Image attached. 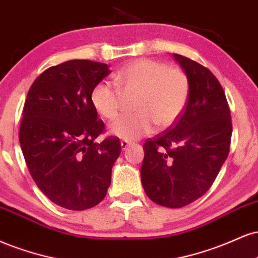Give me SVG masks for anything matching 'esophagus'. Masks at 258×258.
I'll return each instance as SVG.
<instances>
[{
	"mask_svg": "<svg viewBox=\"0 0 258 258\" xmlns=\"http://www.w3.org/2000/svg\"><path fill=\"white\" fill-rule=\"evenodd\" d=\"M130 145H132V144H130V142L126 141V140H123L122 142H120V147H122L123 151H125L126 148H128V147L130 146Z\"/></svg>",
	"mask_w": 258,
	"mask_h": 258,
	"instance_id": "obj_1",
	"label": "esophagus"
}]
</instances>
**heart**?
Listing matches in <instances>:
<instances>
[{
  "label": "heart",
  "mask_w": 258,
  "mask_h": 258,
  "mask_svg": "<svg viewBox=\"0 0 258 258\" xmlns=\"http://www.w3.org/2000/svg\"><path fill=\"white\" fill-rule=\"evenodd\" d=\"M114 81L120 88L108 82H99L90 93L94 110L105 119L117 117L120 105V92H139L135 110L124 114L111 124V135L125 140H135L153 132L154 125L168 128L182 114L188 101L189 83L183 71L169 68L152 59H136L119 69Z\"/></svg>",
  "instance_id": "b5f03b06"
}]
</instances>
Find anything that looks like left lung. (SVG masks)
I'll list each match as a JSON object with an SVG mask.
<instances>
[{
	"instance_id": "left-lung-1",
	"label": "left lung",
	"mask_w": 258,
	"mask_h": 258,
	"mask_svg": "<svg viewBox=\"0 0 258 258\" xmlns=\"http://www.w3.org/2000/svg\"><path fill=\"white\" fill-rule=\"evenodd\" d=\"M188 78L186 108L170 129L144 144L141 183L151 201L182 208L207 193L228 156L231 112L210 70L174 54Z\"/></svg>"
}]
</instances>
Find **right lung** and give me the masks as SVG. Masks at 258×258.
<instances>
[{"label": "right lung", "mask_w": 258, "mask_h": 258, "mask_svg": "<svg viewBox=\"0 0 258 258\" xmlns=\"http://www.w3.org/2000/svg\"><path fill=\"white\" fill-rule=\"evenodd\" d=\"M110 72L107 63L69 60L45 70L27 93L19 132L27 169L42 193L69 210L105 198L120 154L119 139L96 141L105 125L90 102Z\"/></svg>", "instance_id": "right-lung-1"}]
</instances>
